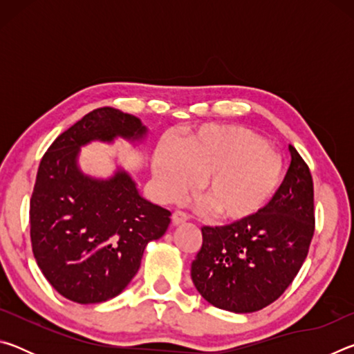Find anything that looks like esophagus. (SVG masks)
<instances>
[{
	"label": "esophagus",
	"instance_id": "esophagus-1",
	"mask_svg": "<svg viewBox=\"0 0 354 354\" xmlns=\"http://www.w3.org/2000/svg\"><path fill=\"white\" fill-rule=\"evenodd\" d=\"M187 218H189V215L183 211H175L171 215V220L175 225H181V223H184V221H187Z\"/></svg>",
	"mask_w": 354,
	"mask_h": 354
}]
</instances>
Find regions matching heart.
<instances>
[{"instance_id":"b5f03b06","label":"heart","mask_w":354,"mask_h":354,"mask_svg":"<svg viewBox=\"0 0 354 354\" xmlns=\"http://www.w3.org/2000/svg\"><path fill=\"white\" fill-rule=\"evenodd\" d=\"M160 198L175 200L201 178L200 195L223 220L248 218L267 205L283 176V160L253 131L205 127L181 148L162 145L153 160Z\"/></svg>"}]
</instances>
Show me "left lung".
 <instances>
[{
  "label": "left lung",
  "instance_id": "obj_1",
  "mask_svg": "<svg viewBox=\"0 0 354 354\" xmlns=\"http://www.w3.org/2000/svg\"><path fill=\"white\" fill-rule=\"evenodd\" d=\"M290 165L259 212L226 226H203L192 281L212 306L256 313L283 295L306 259L314 236V184L292 145Z\"/></svg>",
  "mask_w": 354,
  "mask_h": 354
}]
</instances>
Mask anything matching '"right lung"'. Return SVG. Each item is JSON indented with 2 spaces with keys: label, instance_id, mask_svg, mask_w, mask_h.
Listing matches in <instances>:
<instances>
[{
  "label": "right lung",
  "instance_id": "1",
  "mask_svg": "<svg viewBox=\"0 0 354 354\" xmlns=\"http://www.w3.org/2000/svg\"><path fill=\"white\" fill-rule=\"evenodd\" d=\"M145 136L137 117L100 107L59 136L40 160L29 209L32 253L48 283L71 301L101 303L122 293L147 243L170 225L171 212L140 196L129 173L118 169L97 179L77 165L81 147L92 140Z\"/></svg>",
  "mask_w": 354,
  "mask_h": 354
}]
</instances>
